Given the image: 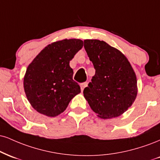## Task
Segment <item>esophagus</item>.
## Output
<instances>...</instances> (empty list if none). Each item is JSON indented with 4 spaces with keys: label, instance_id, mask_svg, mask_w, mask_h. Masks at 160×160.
<instances>
[{
    "label": "esophagus",
    "instance_id": "obj_1",
    "mask_svg": "<svg viewBox=\"0 0 160 160\" xmlns=\"http://www.w3.org/2000/svg\"><path fill=\"white\" fill-rule=\"evenodd\" d=\"M87 86H88V82H82V83L80 84V87H81L82 91H83L84 88H85L86 87H87Z\"/></svg>",
    "mask_w": 160,
    "mask_h": 160
}]
</instances>
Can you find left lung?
Segmentation results:
<instances>
[{
	"label": "left lung",
	"mask_w": 160,
	"mask_h": 160,
	"mask_svg": "<svg viewBox=\"0 0 160 160\" xmlns=\"http://www.w3.org/2000/svg\"><path fill=\"white\" fill-rule=\"evenodd\" d=\"M84 48L95 69L92 82L84 88V97L100 118L118 117L137 95L135 72L122 52L105 42L86 39Z\"/></svg>",
	"instance_id": "8db88e82"
}]
</instances>
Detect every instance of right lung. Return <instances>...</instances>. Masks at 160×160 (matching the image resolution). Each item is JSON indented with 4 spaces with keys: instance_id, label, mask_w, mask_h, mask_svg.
<instances>
[{
    "instance_id": "right-lung-1",
    "label": "right lung",
    "mask_w": 160,
    "mask_h": 160,
    "mask_svg": "<svg viewBox=\"0 0 160 160\" xmlns=\"http://www.w3.org/2000/svg\"><path fill=\"white\" fill-rule=\"evenodd\" d=\"M80 39H64L48 45L27 68L24 92L32 107L41 114L55 117L63 112L69 102L80 92L73 80L69 62L82 48Z\"/></svg>"
}]
</instances>
